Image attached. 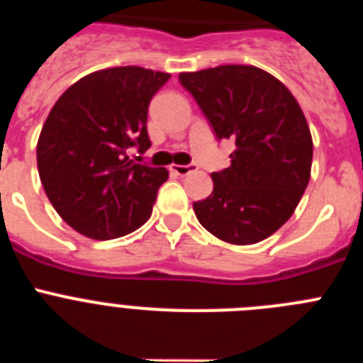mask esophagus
Masks as SVG:
<instances>
[{"label": "esophagus", "mask_w": 363, "mask_h": 363, "mask_svg": "<svg viewBox=\"0 0 363 363\" xmlns=\"http://www.w3.org/2000/svg\"><path fill=\"white\" fill-rule=\"evenodd\" d=\"M192 171H194V165H171V172H174L176 176H187Z\"/></svg>", "instance_id": "34e87169"}]
</instances>
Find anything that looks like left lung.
<instances>
[{
    "instance_id": "obj_1",
    "label": "left lung",
    "mask_w": 363,
    "mask_h": 363,
    "mask_svg": "<svg viewBox=\"0 0 363 363\" xmlns=\"http://www.w3.org/2000/svg\"><path fill=\"white\" fill-rule=\"evenodd\" d=\"M218 140L233 138L230 167L213 172L214 189L194 201L198 221L216 238L251 245L293 216L306 192L313 138L289 89L252 65L182 72Z\"/></svg>"
}]
</instances>
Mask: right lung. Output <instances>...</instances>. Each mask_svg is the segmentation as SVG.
<instances>
[{"label":"right lung","mask_w":363,"mask_h":363,"mask_svg":"<svg viewBox=\"0 0 363 363\" xmlns=\"http://www.w3.org/2000/svg\"><path fill=\"white\" fill-rule=\"evenodd\" d=\"M171 78L143 67H114L70 85L38 140V171L56 213L79 234L112 240L150 218L169 171L136 163L150 147L147 111Z\"/></svg>","instance_id":"right-lung-1"}]
</instances>
